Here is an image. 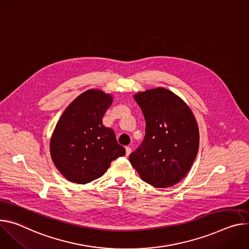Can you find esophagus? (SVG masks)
<instances>
[{"label":"esophagus","instance_id":"esophagus-1","mask_svg":"<svg viewBox=\"0 0 249 249\" xmlns=\"http://www.w3.org/2000/svg\"><path fill=\"white\" fill-rule=\"evenodd\" d=\"M126 149V157H128L130 154H131V152H132V149H131V147H126L125 148Z\"/></svg>","mask_w":249,"mask_h":249}]
</instances>
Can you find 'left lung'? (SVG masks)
<instances>
[{
  "instance_id": "obj_1",
  "label": "left lung",
  "mask_w": 249,
  "mask_h": 249,
  "mask_svg": "<svg viewBox=\"0 0 249 249\" xmlns=\"http://www.w3.org/2000/svg\"><path fill=\"white\" fill-rule=\"evenodd\" d=\"M146 121V135L129 161L144 182L168 188L190 171L199 145L198 127L189 106L159 87L134 95Z\"/></svg>"
}]
</instances>
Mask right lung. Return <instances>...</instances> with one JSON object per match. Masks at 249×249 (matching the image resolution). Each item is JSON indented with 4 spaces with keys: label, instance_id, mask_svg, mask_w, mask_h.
I'll return each mask as SVG.
<instances>
[{
    "label": "right lung",
    "instance_id": "obj_1",
    "mask_svg": "<svg viewBox=\"0 0 249 249\" xmlns=\"http://www.w3.org/2000/svg\"><path fill=\"white\" fill-rule=\"evenodd\" d=\"M113 98L89 89L62 113L51 139V156L58 171L72 183L87 184L100 178L113 160L125 155L115 133L102 124Z\"/></svg>",
    "mask_w": 249,
    "mask_h": 249
}]
</instances>
